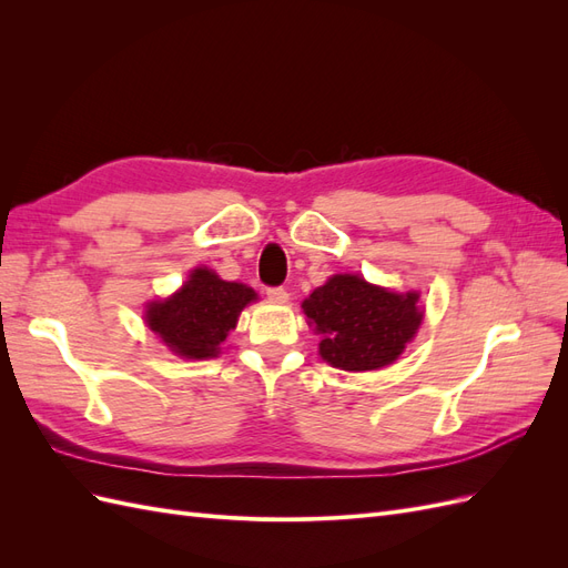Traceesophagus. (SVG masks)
<instances>
[{"label":"esophagus","instance_id":"1","mask_svg":"<svg viewBox=\"0 0 568 568\" xmlns=\"http://www.w3.org/2000/svg\"><path fill=\"white\" fill-rule=\"evenodd\" d=\"M267 298L274 301V303H286L288 294H286V288H282V286H270L267 288Z\"/></svg>","mask_w":568,"mask_h":568}]
</instances>
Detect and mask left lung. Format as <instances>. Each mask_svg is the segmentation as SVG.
Returning <instances> with one entry per match:
<instances>
[{
  "instance_id": "obj_1",
  "label": "left lung",
  "mask_w": 568,
  "mask_h": 568,
  "mask_svg": "<svg viewBox=\"0 0 568 568\" xmlns=\"http://www.w3.org/2000/svg\"><path fill=\"white\" fill-rule=\"evenodd\" d=\"M303 313L322 336V359L346 372L395 363L424 320L417 291L395 294L357 274H334L303 301Z\"/></svg>"
}]
</instances>
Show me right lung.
Masks as SVG:
<instances>
[{"mask_svg": "<svg viewBox=\"0 0 568 568\" xmlns=\"http://www.w3.org/2000/svg\"><path fill=\"white\" fill-rule=\"evenodd\" d=\"M257 296L246 284L225 282L209 267H196L180 291L146 305V324L165 346L186 359L215 357L239 315Z\"/></svg>", "mask_w": 568, "mask_h": 568, "instance_id": "1", "label": "right lung"}]
</instances>
